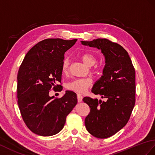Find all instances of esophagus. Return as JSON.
I'll use <instances>...</instances> for the list:
<instances>
[{"mask_svg":"<svg viewBox=\"0 0 155 155\" xmlns=\"http://www.w3.org/2000/svg\"><path fill=\"white\" fill-rule=\"evenodd\" d=\"M77 100H78V102H82V96L81 94H77Z\"/></svg>","mask_w":155,"mask_h":155,"instance_id":"1","label":"esophagus"}]
</instances>
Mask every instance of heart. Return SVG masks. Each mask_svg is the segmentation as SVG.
Wrapping results in <instances>:
<instances>
[{
  "label": "heart",
  "instance_id": "b5f03b06",
  "mask_svg": "<svg viewBox=\"0 0 155 155\" xmlns=\"http://www.w3.org/2000/svg\"><path fill=\"white\" fill-rule=\"evenodd\" d=\"M81 59L83 63L88 67H91L94 64L96 59V57L91 53H86L81 55ZM69 68V59L65 57L63 61L61 69L63 73H66ZM92 81L90 78H78L69 82L67 84L68 90L77 92H84L91 86Z\"/></svg>",
  "mask_w": 155,
  "mask_h": 155
}]
</instances>
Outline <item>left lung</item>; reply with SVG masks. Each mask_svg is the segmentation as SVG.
<instances>
[{"instance_id": "8db88e82", "label": "left lung", "mask_w": 155, "mask_h": 155, "mask_svg": "<svg viewBox=\"0 0 155 155\" xmlns=\"http://www.w3.org/2000/svg\"><path fill=\"white\" fill-rule=\"evenodd\" d=\"M82 44L101 49L106 59L103 75L92 89L106 101L86 96L82 99L91 108L85 126L92 135L106 139L127 124L135 103V71L123 47L107 39L82 41Z\"/></svg>"}]
</instances>
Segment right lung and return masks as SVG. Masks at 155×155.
Listing matches in <instances>:
<instances>
[{
	"label": "right lung",
	"mask_w": 155,
	"mask_h": 155,
	"mask_svg": "<svg viewBox=\"0 0 155 155\" xmlns=\"http://www.w3.org/2000/svg\"><path fill=\"white\" fill-rule=\"evenodd\" d=\"M77 39H45L25 56L17 76L18 104L24 123L34 134L51 136L62 130L66 117L77 104V94L67 91L57 98L49 91L61 92L64 55Z\"/></svg>",
	"instance_id": "1"
}]
</instances>
